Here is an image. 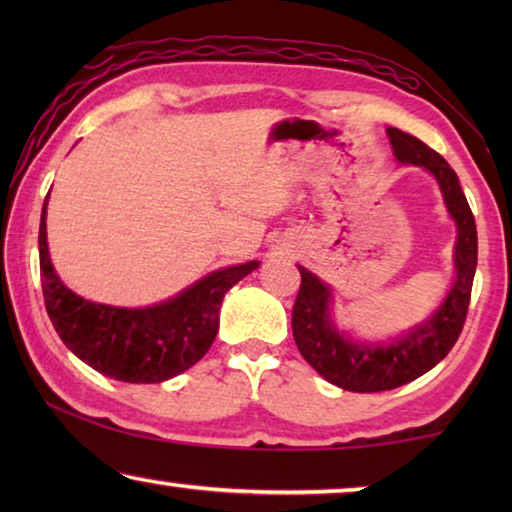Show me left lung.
Masks as SVG:
<instances>
[{
	"mask_svg": "<svg viewBox=\"0 0 512 512\" xmlns=\"http://www.w3.org/2000/svg\"><path fill=\"white\" fill-rule=\"evenodd\" d=\"M386 133L391 137L397 160L424 167L438 180L447 212L458 230L454 248L456 280L443 305L433 311V316L413 327L402 339L391 343H361L343 336L329 318L332 291L327 284L320 282L305 266H298L302 282L291 316L293 339H296L302 357L318 375H323L329 384L352 393L391 391V388L418 379L447 357L465 325L476 271V253H479L474 214L467 205L456 171L449 167L443 155L429 149L418 137L404 133L400 128H388Z\"/></svg>",
	"mask_w": 512,
	"mask_h": 512,
	"instance_id": "1",
	"label": "left lung"
}]
</instances>
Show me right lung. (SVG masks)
Instances as JSON below:
<instances>
[{
	"label": "right lung",
	"instance_id": "1",
	"mask_svg": "<svg viewBox=\"0 0 512 512\" xmlns=\"http://www.w3.org/2000/svg\"><path fill=\"white\" fill-rule=\"evenodd\" d=\"M47 201L40 216V282L51 325L76 357L128 384H160L192 368L219 332L223 296L259 262L221 268L176 298L144 309L110 307L69 291L47 248Z\"/></svg>",
	"mask_w": 512,
	"mask_h": 512
}]
</instances>
